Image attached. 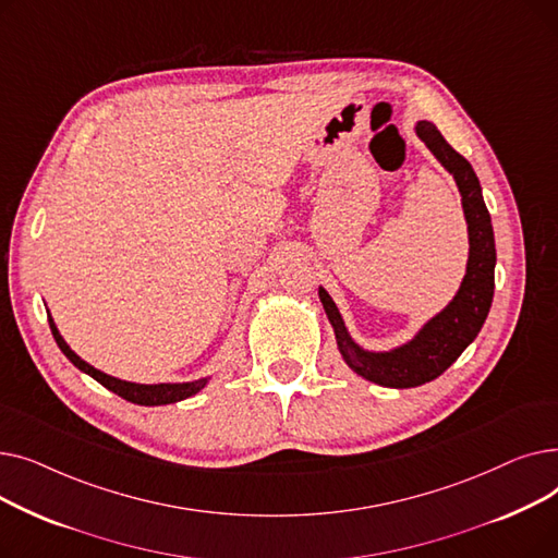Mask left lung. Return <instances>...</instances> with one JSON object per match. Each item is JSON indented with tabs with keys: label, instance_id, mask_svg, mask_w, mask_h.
I'll return each instance as SVG.
<instances>
[{
	"label": "left lung",
	"instance_id": "left-lung-1",
	"mask_svg": "<svg viewBox=\"0 0 558 558\" xmlns=\"http://www.w3.org/2000/svg\"><path fill=\"white\" fill-rule=\"evenodd\" d=\"M416 135L425 142L434 158L454 175L461 192L471 251H468L465 276L454 299L432 316L412 341L387 350V353H373V350L357 345L348 335L335 301L324 287H318V299L335 328L339 353L345 364L368 383L391 389L421 387L450 368L480 335L495 289V238L477 173L432 122H418Z\"/></svg>",
	"mask_w": 558,
	"mask_h": 558
}]
</instances>
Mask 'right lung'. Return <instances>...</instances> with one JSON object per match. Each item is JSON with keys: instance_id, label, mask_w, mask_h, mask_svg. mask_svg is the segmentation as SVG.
<instances>
[{"instance_id": "add662e5", "label": "right lung", "mask_w": 558, "mask_h": 558, "mask_svg": "<svg viewBox=\"0 0 558 558\" xmlns=\"http://www.w3.org/2000/svg\"><path fill=\"white\" fill-rule=\"evenodd\" d=\"M49 328H51V335L58 343V348L63 350V355L83 373H87L90 377H95L99 385H104L108 391L117 393L120 398L129 400V402H135V404H146V407H154V404H169V402H179V400H185V398H192L194 393H198L205 385H208L210 377H201V379H194V383H167V385H135V383H126V379H117L112 375H106L101 373L99 368L90 366L87 362H83L74 350L65 343V339L61 337V332H58L53 318L49 314Z\"/></svg>"}]
</instances>
